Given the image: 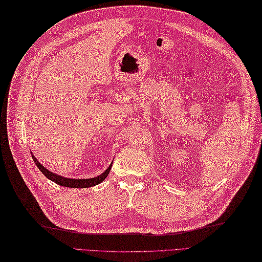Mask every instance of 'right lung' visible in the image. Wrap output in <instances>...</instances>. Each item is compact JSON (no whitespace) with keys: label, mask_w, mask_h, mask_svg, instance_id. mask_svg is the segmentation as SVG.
<instances>
[{"label":"right lung","mask_w":262,"mask_h":262,"mask_svg":"<svg viewBox=\"0 0 262 262\" xmlns=\"http://www.w3.org/2000/svg\"><path fill=\"white\" fill-rule=\"evenodd\" d=\"M32 159L35 161L36 165L38 166V169L40 170L45 177H47L48 179H51L52 181H54L55 183H57L59 186H64V187H70V188H89V187H93V186H97L99 185L100 182H102L105 178L108 177L110 169H111V164L109 165V168L105 170L102 174H100L98 177H94L91 178V179H69V178H64V177H60L56 173H53V172L48 171L45 166L42 164H40L38 162V160L33 157L32 155Z\"/></svg>","instance_id":"obj_1"}]
</instances>
